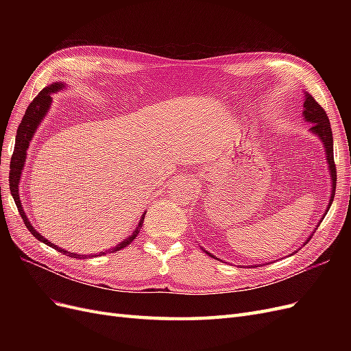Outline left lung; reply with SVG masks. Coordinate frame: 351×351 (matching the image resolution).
Listing matches in <instances>:
<instances>
[{"instance_id": "1", "label": "left lung", "mask_w": 351, "mask_h": 351, "mask_svg": "<svg viewBox=\"0 0 351 351\" xmlns=\"http://www.w3.org/2000/svg\"><path fill=\"white\" fill-rule=\"evenodd\" d=\"M304 111H303V117L306 121L312 123L311 125V132L313 134H316L319 139L322 141L324 146H325V154H326V162H328V167H329V174H331V182H332V190H331V197H329V205L325 210V215L328 214L329 208H331V204L334 200V195H335V186H337V171H335V162H334V145H332V132H331V124H329V119L328 115L325 112V110L321 107L319 104L316 102V99L312 97V95L309 93H304ZM324 219V218H322ZM321 219V221H322ZM319 226V224H317ZM313 236V234H312ZM312 236L309 239H312ZM309 239L306 240V243L309 241ZM304 243V244H306ZM303 244V246H304ZM204 252H206L204 249ZM299 252V250H295ZM209 256L215 258L214 254H210L209 252H206ZM218 259V258H215Z\"/></svg>"}]
</instances>
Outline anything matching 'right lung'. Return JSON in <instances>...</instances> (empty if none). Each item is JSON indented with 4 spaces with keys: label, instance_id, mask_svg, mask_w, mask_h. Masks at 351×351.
<instances>
[{
    "label": "right lung",
    "instance_id": "add662e5",
    "mask_svg": "<svg viewBox=\"0 0 351 351\" xmlns=\"http://www.w3.org/2000/svg\"><path fill=\"white\" fill-rule=\"evenodd\" d=\"M62 88H64V84H62V83H52L51 86H47V88L42 89L38 93V97L29 104V107H27V110H26V112L23 115V119H22V123L19 124L17 136H16V145H14V152L12 155V162H10V177H8L10 178V192H12V196H13L16 205H17V209L20 212V217H22L26 228L32 232V236H34L35 239H38L39 241L45 243L47 246L67 254V256H70V258L86 259L88 256L93 258V256H101V254H107V253L99 252V253H95V254H77V253H71V252H67L64 249L56 246L54 243H51L44 236H40L39 232L34 228V226L30 224V221H29V218L25 214L23 206H22V202H20V196H19V182H20V177H22V169H23L25 162H26L29 145H30L32 139H34V134H35V132L38 129V125L40 124L42 120H44V117L47 115V112L49 110V105H51V101H52L51 93H56V92H58ZM145 215H146V212L142 215V218L139 221V226L136 227V230L133 231V234L129 236L127 239H124L121 243L117 244V246L112 247L111 250H108L110 253L119 252V250L124 249L125 246H129V244L136 239V236L139 234V231H141L142 224H143Z\"/></svg>",
    "mask_w": 351,
    "mask_h": 351
}]
</instances>
